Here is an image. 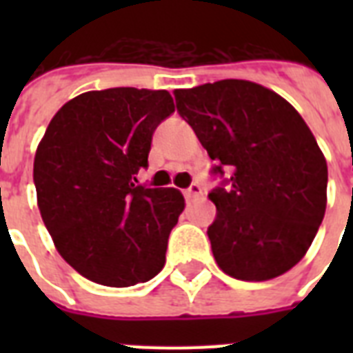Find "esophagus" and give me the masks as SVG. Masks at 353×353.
Masks as SVG:
<instances>
[{
    "label": "esophagus",
    "instance_id": "34e87169",
    "mask_svg": "<svg viewBox=\"0 0 353 353\" xmlns=\"http://www.w3.org/2000/svg\"><path fill=\"white\" fill-rule=\"evenodd\" d=\"M201 192H203V190H201V185H199V183H192L190 187L183 190V196L187 199H192L196 198V196H199Z\"/></svg>",
    "mask_w": 353,
    "mask_h": 353
}]
</instances>
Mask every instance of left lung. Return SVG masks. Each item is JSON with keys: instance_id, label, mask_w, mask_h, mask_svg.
<instances>
[{"instance_id": "8db88e82", "label": "left lung", "mask_w": 353, "mask_h": 353, "mask_svg": "<svg viewBox=\"0 0 353 353\" xmlns=\"http://www.w3.org/2000/svg\"><path fill=\"white\" fill-rule=\"evenodd\" d=\"M174 95L177 113L214 161L210 174L221 179L209 192L216 218L207 229L221 271L252 282L290 271L326 210L328 166L304 119L274 91L247 80Z\"/></svg>"}]
</instances>
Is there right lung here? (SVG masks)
Returning a JSON list of instances; mask_svg holds the SVG:
<instances>
[{
    "instance_id": "add662e5",
    "label": "right lung",
    "mask_w": 353,
    "mask_h": 353,
    "mask_svg": "<svg viewBox=\"0 0 353 353\" xmlns=\"http://www.w3.org/2000/svg\"><path fill=\"white\" fill-rule=\"evenodd\" d=\"M172 113L165 90L88 91L60 108L36 150L41 220L63 260L97 284H141L165 265L185 199L139 185L137 174Z\"/></svg>"
}]
</instances>
